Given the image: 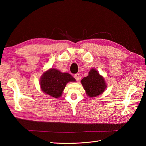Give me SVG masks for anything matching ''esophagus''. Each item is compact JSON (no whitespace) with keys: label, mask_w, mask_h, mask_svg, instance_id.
Returning <instances> with one entry per match:
<instances>
[{"label":"esophagus","mask_w":146,"mask_h":146,"mask_svg":"<svg viewBox=\"0 0 146 146\" xmlns=\"http://www.w3.org/2000/svg\"><path fill=\"white\" fill-rule=\"evenodd\" d=\"M74 78L76 79L77 81H78L79 79H80V74H76L74 75Z\"/></svg>","instance_id":"1"}]
</instances>
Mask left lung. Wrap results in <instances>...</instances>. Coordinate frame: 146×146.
<instances>
[{
	"label": "left lung",
	"instance_id": "obj_1",
	"mask_svg": "<svg viewBox=\"0 0 146 146\" xmlns=\"http://www.w3.org/2000/svg\"><path fill=\"white\" fill-rule=\"evenodd\" d=\"M81 83L86 94L91 98L102 94L107 87L104 77L94 68L91 69L88 76L82 79Z\"/></svg>",
	"mask_w": 146,
	"mask_h": 146
}]
</instances>
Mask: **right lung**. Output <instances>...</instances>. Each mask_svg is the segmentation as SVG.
Returning a JSON list of instances; mask_svg holds the SVG:
<instances>
[{
  "label": "right lung",
  "instance_id": "right-lung-1",
  "mask_svg": "<svg viewBox=\"0 0 146 146\" xmlns=\"http://www.w3.org/2000/svg\"><path fill=\"white\" fill-rule=\"evenodd\" d=\"M76 81L70 74L52 68L42 74L39 85L44 93L57 99L62 96L66 84Z\"/></svg>",
  "mask_w": 146,
  "mask_h": 146
}]
</instances>
